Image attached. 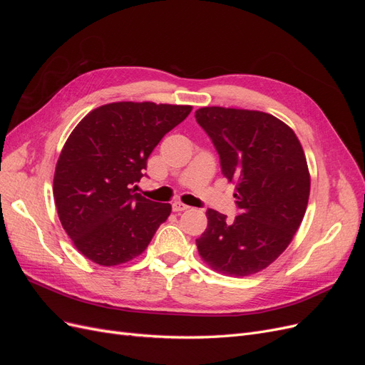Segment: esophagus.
I'll return each mask as SVG.
<instances>
[{"instance_id":"esophagus-1","label":"esophagus","mask_w":365,"mask_h":365,"mask_svg":"<svg viewBox=\"0 0 365 365\" xmlns=\"http://www.w3.org/2000/svg\"><path fill=\"white\" fill-rule=\"evenodd\" d=\"M187 208H189V205H185V204L180 202V201H176V202L172 204V210H173V212H176V213H181V212H184V210H187Z\"/></svg>"}]
</instances>
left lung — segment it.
<instances>
[{
    "label": "left lung",
    "instance_id": "1",
    "mask_svg": "<svg viewBox=\"0 0 365 365\" xmlns=\"http://www.w3.org/2000/svg\"><path fill=\"white\" fill-rule=\"evenodd\" d=\"M196 121L212 138L220 169L236 184L233 220L213 208L196 247L210 268L235 277L256 274L288 248L300 227L311 175L295 132L262 111L205 106Z\"/></svg>",
    "mask_w": 365,
    "mask_h": 365
}]
</instances>
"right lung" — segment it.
Returning a JSON list of instances; mask_svg holds the SVG:
<instances>
[{
  "label": "right lung",
  "mask_w": 365,
  "mask_h": 365,
  "mask_svg": "<svg viewBox=\"0 0 365 365\" xmlns=\"http://www.w3.org/2000/svg\"><path fill=\"white\" fill-rule=\"evenodd\" d=\"M189 105L115 102L86 114L65 141L53 180L61 224L86 259L126 263L145 251L170 204L135 193L161 138L190 114Z\"/></svg>",
  "instance_id": "add662e5"
}]
</instances>
